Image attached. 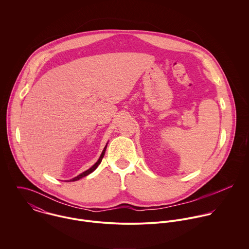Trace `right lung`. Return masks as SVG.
I'll list each match as a JSON object with an SVG mask.
<instances>
[{"label":"right lung","instance_id":"1","mask_svg":"<svg viewBox=\"0 0 249 249\" xmlns=\"http://www.w3.org/2000/svg\"><path fill=\"white\" fill-rule=\"evenodd\" d=\"M107 145L105 146V148H104V150H103V152H102V154H101V156H100V158H99V160L90 168V169H88L87 171H85V172H83L82 174H80V175H78L77 177H75V178H71L70 179V181H76V180H79L80 178H84V177H86V176H88V175H90L91 173H93L97 168H98V166L101 164V162H102V160H103V158H104V156H105V153H106V150H107ZM69 180H68V182H70Z\"/></svg>","mask_w":249,"mask_h":249}]
</instances>
